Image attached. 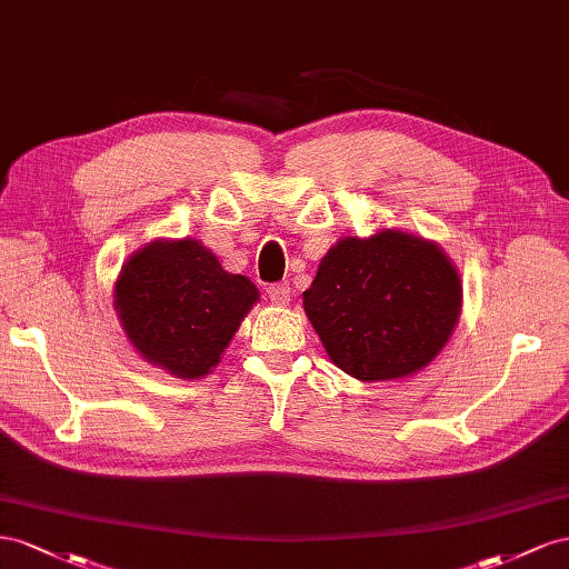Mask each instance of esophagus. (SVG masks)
Returning a JSON list of instances; mask_svg holds the SVG:
<instances>
[{"mask_svg":"<svg viewBox=\"0 0 569 569\" xmlns=\"http://www.w3.org/2000/svg\"><path fill=\"white\" fill-rule=\"evenodd\" d=\"M267 293H269V300L273 305H288L290 302V286L286 281L283 283H271L267 288Z\"/></svg>","mask_w":569,"mask_h":569,"instance_id":"obj_1","label":"esophagus"}]
</instances>
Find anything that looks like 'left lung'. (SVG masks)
I'll return each mask as SVG.
<instances>
[{"mask_svg":"<svg viewBox=\"0 0 569 569\" xmlns=\"http://www.w3.org/2000/svg\"><path fill=\"white\" fill-rule=\"evenodd\" d=\"M331 362L360 381L412 377L443 350L462 307L456 264L398 229L340 238L302 293Z\"/></svg>","mask_w":569,"mask_h":569,"instance_id":"obj_1","label":"left lung"}]
</instances>
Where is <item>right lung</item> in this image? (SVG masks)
I'll use <instances>...</instances> for the list:
<instances>
[{"label": "right lung", "mask_w": 569, "mask_h": 569, "mask_svg": "<svg viewBox=\"0 0 569 569\" xmlns=\"http://www.w3.org/2000/svg\"><path fill=\"white\" fill-rule=\"evenodd\" d=\"M259 300L248 276L229 273L200 240H152L113 286V310L133 348L178 379H202Z\"/></svg>", "instance_id": "right-lung-1"}]
</instances>
